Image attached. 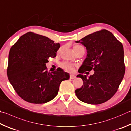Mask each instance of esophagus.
I'll return each mask as SVG.
<instances>
[{"label":"esophagus","instance_id":"esophagus-1","mask_svg":"<svg viewBox=\"0 0 131 131\" xmlns=\"http://www.w3.org/2000/svg\"><path fill=\"white\" fill-rule=\"evenodd\" d=\"M75 78H76V76H75L74 74H71L70 75V79H75Z\"/></svg>","mask_w":131,"mask_h":131}]
</instances>
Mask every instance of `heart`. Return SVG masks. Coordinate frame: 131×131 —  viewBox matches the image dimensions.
<instances>
[{"instance_id":"heart-1","label":"heart","mask_w":131,"mask_h":131,"mask_svg":"<svg viewBox=\"0 0 131 131\" xmlns=\"http://www.w3.org/2000/svg\"><path fill=\"white\" fill-rule=\"evenodd\" d=\"M81 48H84L83 47H82L81 45H74V47H73V49H74V52L77 51V50H78ZM61 67L67 71H72L73 70V66L72 64H71L70 63H67V62H64V63H63L61 64Z\"/></svg>"}]
</instances>
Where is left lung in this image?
Instances as JSON below:
<instances>
[{
    "mask_svg": "<svg viewBox=\"0 0 131 131\" xmlns=\"http://www.w3.org/2000/svg\"><path fill=\"white\" fill-rule=\"evenodd\" d=\"M75 42L82 43L87 49L86 58L77 76L83 81L82 88L75 90L77 98L93 105L107 101L117 92L125 74L122 43L105 29ZM92 69L95 73L89 78L82 75Z\"/></svg>",
    "mask_w": 131,
    "mask_h": 131,
    "instance_id": "left-lung-1",
    "label": "left lung"
}]
</instances>
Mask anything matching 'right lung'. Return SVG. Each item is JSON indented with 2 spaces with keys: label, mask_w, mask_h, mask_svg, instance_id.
<instances>
[{
  "label": "right lung",
  "mask_w": 131,
  "mask_h": 131,
  "mask_svg": "<svg viewBox=\"0 0 131 131\" xmlns=\"http://www.w3.org/2000/svg\"><path fill=\"white\" fill-rule=\"evenodd\" d=\"M60 43L47 37L28 32L11 47L8 56L7 76L18 95L33 104H44L56 97L61 82L70 75L58 68L48 72L50 57H56Z\"/></svg>",
  "instance_id": "right-lung-1"
}]
</instances>
